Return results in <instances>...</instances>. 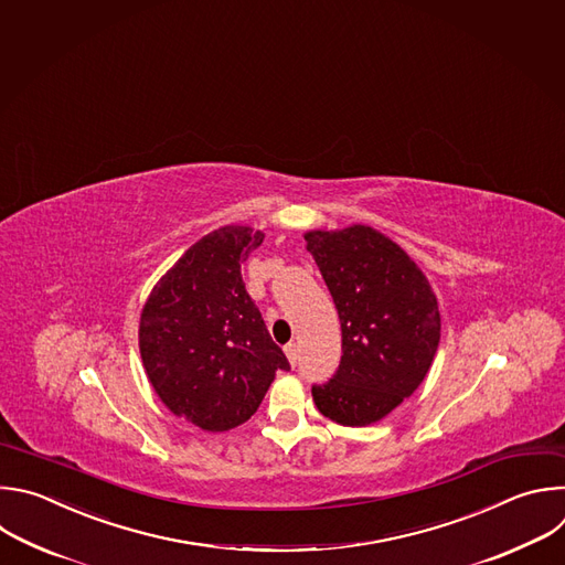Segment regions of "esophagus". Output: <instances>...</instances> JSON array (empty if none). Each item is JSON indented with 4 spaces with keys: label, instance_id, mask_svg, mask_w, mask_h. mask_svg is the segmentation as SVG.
Masks as SVG:
<instances>
[{
    "label": "esophagus",
    "instance_id": "obj_1",
    "mask_svg": "<svg viewBox=\"0 0 565 565\" xmlns=\"http://www.w3.org/2000/svg\"><path fill=\"white\" fill-rule=\"evenodd\" d=\"M285 354H287V359H289L291 365L298 363V345H296V343H289V345L285 348Z\"/></svg>",
    "mask_w": 565,
    "mask_h": 565
}]
</instances>
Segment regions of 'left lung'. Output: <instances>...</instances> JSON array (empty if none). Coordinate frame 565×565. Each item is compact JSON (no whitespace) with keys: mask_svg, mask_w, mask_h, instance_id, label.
Returning <instances> with one entry per match:
<instances>
[{"mask_svg":"<svg viewBox=\"0 0 565 565\" xmlns=\"http://www.w3.org/2000/svg\"><path fill=\"white\" fill-rule=\"evenodd\" d=\"M341 318L343 356L313 385L318 412L348 427L385 418L423 383L440 341L436 296L416 263L381 232L354 224L305 234Z\"/></svg>","mask_w":565,"mask_h":565,"instance_id":"left-lung-1","label":"left lung"}]
</instances>
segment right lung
Returning <instances> with one entry per match:
<instances>
[{
  "instance_id": "add662e5",
  "label": "right lung",
  "mask_w": 565,
  "mask_h": 565,
  "mask_svg": "<svg viewBox=\"0 0 565 565\" xmlns=\"http://www.w3.org/2000/svg\"><path fill=\"white\" fill-rule=\"evenodd\" d=\"M252 227H222L160 278L140 316V354L160 401L206 431L254 416L278 370H289L241 265L260 247Z\"/></svg>"
}]
</instances>
